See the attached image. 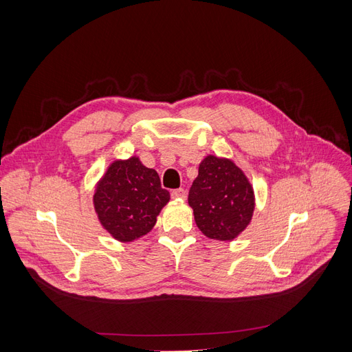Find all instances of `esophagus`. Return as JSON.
Wrapping results in <instances>:
<instances>
[{"mask_svg":"<svg viewBox=\"0 0 352 352\" xmlns=\"http://www.w3.org/2000/svg\"><path fill=\"white\" fill-rule=\"evenodd\" d=\"M171 197H173L174 199H186V198H187V192H186V190L178 188V190H174V191L171 192Z\"/></svg>","mask_w":352,"mask_h":352,"instance_id":"1","label":"esophagus"}]
</instances>
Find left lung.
<instances>
[{
	"instance_id": "1",
	"label": "left lung",
	"mask_w": 352,
	"mask_h": 352,
	"mask_svg": "<svg viewBox=\"0 0 352 352\" xmlns=\"http://www.w3.org/2000/svg\"><path fill=\"white\" fill-rule=\"evenodd\" d=\"M188 204L202 234L232 241L251 223L255 195L250 179L232 160L207 155L190 188Z\"/></svg>"
}]
</instances>
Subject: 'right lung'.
<instances>
[{
  "label": "right lung",
  "instance_id": "obj_1",
  "mask_svg": "<svg viewBox=\"0 0 352 352\" xmlns=\"http://www.w3.org/2000/svg\"><path fill=\"white\" fill-rule=\"evenodd\" d=\"M170 192L161 188L158 173L137 155L114 160L96 184L94 210L101 227L120 243H131L150 232Z\"/></svg>",
  "mask_w": 352,
  "mask_h": 352
}]
</instances>
